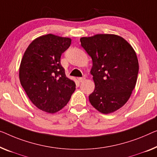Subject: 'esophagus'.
Here are the masks:
<instances>
[{
  "label": "esophagus",
  "instance_id": "34e87169",
  "mask_svg": "<svg viewBox=\"0 0 157 157\" xmlns=\"http://www.w3.org/2000/svg\"><path fill=\"white\" fill-rule=\"evenodd\" d=\"M78 80H79V82H82L83 81L85 80V77H84V78H79Z\"/></svg>",
  "mask_w": 157,
  "mask_h": 157
}]
</instances>
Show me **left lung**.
I'll return each mask as SVG.
<instances>
[{
    "label": "left lung",
    "instance_id": "8db88e82",
    "mask_svg": "<svg viewBox=\"0 0 157 157\" xmlns=\"http://www.w3.org/2000/svg\"><path fill=\"white\" fill-rule=\"evenodd\" d=\"M81 45L92 59L95 84L89 100L100 113L109 114L125 104L137 82L139 63L132 46L116 34L82 37Z\"/></svg>",
    "mask_w": 157,
    "mask_h": 157
}]
</instances>
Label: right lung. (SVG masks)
Here are the masks:
<instances>
[{
    "label": "right lung",
    "mask_w": 157,
    "mask_h": 157,
    "mask_svg": "<svg viewBox=\"0 0 157 157\" xmlns=\"http://www.w3.org/2000/svg\"><path fill=\"white\" fill-rule=\"evenodd\" d=\"M71 44V38L43 35L28 46L21 60V85L30 101L48 113L66 106L75 90V83L67 78L60 64V56Z\"/></svg>",
    "instance_id": "right-lung-1"
}]
</instances>
